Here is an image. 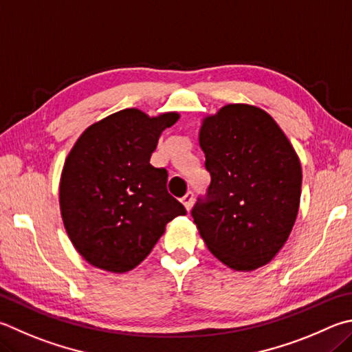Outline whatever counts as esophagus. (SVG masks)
<instances>
[{
    "label": "esophagus",
    "instance_id": "obj_1",
    "mask_svg": "<svg viewBox=\"0 0 352 352\" xmlns=\"http://www.w3.org/2000/svg\"><path fill=\"white\" fill-rule=\"evenodd\" d=\"M192 201H194V194L192 192H188L186 195L182 198V203L184 204V208H186L188 210L190 209V206H192Z\"/></svg>",
    "mask_w": 352,
    "mask_h": 352
}]
</instances>
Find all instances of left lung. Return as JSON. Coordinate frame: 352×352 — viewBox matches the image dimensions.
I'll return each instance as SVG.
<instances>
[{"mask_svg": "<svg viewBox=\"0 0 352 352\" xmlns=\"http://www.w3.org/2000/svg\"><path fill=\"white\" fill-rule=\"evenodd\" d=\"M210 186L192 209L214 257L234 271H254L276 257L296 223L302 164L270 113L226 104L198 132Z\"/></svg>", "mask_w": 352, "mask_h": 352, "instance_id": "1", "label": "left lung"}]
</instances>
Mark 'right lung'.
<instances>
[{
	"instance_id": "obj_1",
	"label": "right lung",
	"mask_w": 352,
	"mask_h": 352,
	"mask_svg": "<svg viewBox=\"0 0 352 352\" xmlns=\"http://www.w3.org/2000/svg\"><path fill=\"white\" fill-rule=\"evenodd\" d=\"M177 112L149 117L131 107L87 127L63 166L60 209L66 232L82 258L123 274L151 254L166 225L186 214L168 192V170L151 155Z\"/></svg>"
}]
</instances>
